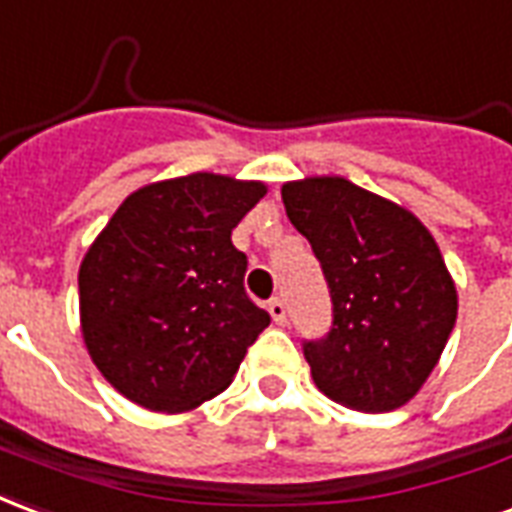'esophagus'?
<instances>
[{
	"mask_svg": "<svg viewBox=\"0 0 512 512\" xmlns=\"http://www.w3.org/2000/svg\"><path fill=\"white\" fill-rule=\"evenodd\" d=\"M267 311H270L272 322L281 324V327L286 324V305H283L281 297H272V300L267 302Z\"/></svg>",
	"mask_w": 512,
	"mask_h": 512,
	"instance_id": "esophagus-1",
	"label": "esophagus"
}]
</instances>
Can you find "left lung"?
<instances>
[{
	"label": "left lung",
	"instance_id": "8db88e82",
	"mask_svg": "<svg viewBox=\"0 0 512 512\" xmlns=\"http://www.w3.org/2000/svg\"><path fill=\"white\" fill-rule=\"evenodd\" d=\"M281 196L333 297L330 333L302 346L313 382L357 412L404 406L436 368L458 316L453 275L431 231L343 177L286 182Z\"/></svg>",
	"mask_w": 512,
	"mask_h": 512
}]
</instances>
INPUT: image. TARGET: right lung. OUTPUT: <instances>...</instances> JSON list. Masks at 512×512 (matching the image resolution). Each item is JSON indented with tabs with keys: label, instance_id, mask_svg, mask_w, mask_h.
<instances>
[{
	"label": "right lung",
	"instance_id": "obj_1",
	"mask_svg": "<svg viewBox=\"0 0 512 512\" xmlns=\"http://www.w3.org/2000/svg\"><path fill=\"white\" fill-rule=\"evenodd\" d=\"M267 185L210 171L160 179L119 204L78 270L81 335L106 382L149 412L223 393L270 324L245 294L231 231Z\"/></svg>",
	"mask_w": 512,
	"mask_h": 512
}]
</instances>
